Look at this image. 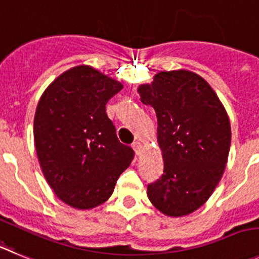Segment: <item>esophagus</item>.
Returning a JSON list of instances; mask_svg holds the SVG:
<instances>
[{
    "mask_svg": "<svg viewBox=\"0 0 259 259\" xmlns=\"http://www.w3.org/2000/svg\"><path fill=\"white\" fill-rule=\"evenodd\" d=\"M132 147H133V149H134V151H135V153L141 154V149H142V143H141V142H134Z\"/></svg>",
    "mask_w": 259,
    "mask_h": 259,
    "instance_id": "esophagus-1",
    "label": "esophagus"
}]
</instances>
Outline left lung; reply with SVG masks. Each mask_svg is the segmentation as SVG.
Segmentation results:
<instances>
[{
	"mask_svg": "<svg viewBox=\"0 0 259 259\" xmlns=\"http://www.w3.org/2000/svg\"><path fill=\"white\" fill-rule=\"evenodd\" d=\"M138 93L156 111L163 158V174L148 185L147 195L166 216H187L208 200L226 167L228 112L212 87L189 70L157 72Z\"/></svg>",
	"mask_w": 259,
	"mask_h": 259,
	"instance_id": "1",
	"label": "left lung"
}]
</instances>
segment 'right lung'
Here are the masks:
<instances>
[{"instance_id": "right-lung-1", "label": "right lung", "mask_w": 259, "mask_h": 259, "mask_svg": "<svg viewBox=\"0 0 259 259\" xmlns=\"http://www.w3.org/2000/svg\"><path fill=\"white\" fill-rule=\"evenodd\" d=\"M124 88L89 65L71 67L46 88L34 115L40 168L67 206L91 209L105 203L134 158L120 143L106 103Z\"/></svg>"}]
</instances>
